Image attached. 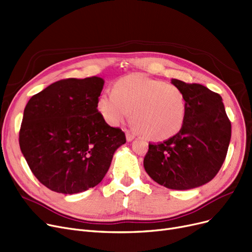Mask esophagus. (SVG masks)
Here are the masks:
<instances>
[{
	"mask_svg": "<svg viewBox=\"0 0 252 252\" xmlns=\"http://www.w3.org/2000/svg\"><path fill=\"white\" fill-rule=\"evenodd\" d=\"M126 138L127 142H130V141H133L135 139V136L133 134H130L129 132H126Z\"/></svg>",
	"mask_w": 252,
	"mask_h": 252,
	"instance_id": "1",
	"label": "esophagus"
}]
</instances>
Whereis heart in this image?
Segmentation results:
<instances>
[{"instance_id":"b5f03b06","label":"heart","mask_w":252,"mask_h":252,"mask_svg":"<svg viewBox=\"0 0 252 252\" xmlns=\"http://www.w3.org/2000/svg\"><path fill=\"white\" fill-rule=\"evenodd\" d=\"M96 107L112 126L125 123L133 111L135 129L158 141L178 134L187 114V102L180 89L143 74L118 79L113 90L100 94Z\"/></svg>"}]
</instances>
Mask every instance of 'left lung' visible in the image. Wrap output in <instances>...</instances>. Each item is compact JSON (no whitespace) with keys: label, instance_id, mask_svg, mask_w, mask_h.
I'll return each mask as SVG.
<instances>
[{"label":"left lung","instance_id":"left-lung-1","mask_svg":"<svg viewBox=\"0 0 252 252\" xmlns=\"http://www.w3.org/2000/svg\"><path fill=\"white\" fill-rule=\"evenodd\" d=\"M184 94L187 114L180 132L149 144L144 168L152 180L167 189L187 190L211 181L221 168L232 127L222 97L196 83L172 79Z\"/></svg>","mask_w":252,"mask_h":252}]
</instances>
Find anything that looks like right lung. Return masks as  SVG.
<instances>
[{
  "instance_id": "obj_1",
  "label": "right lung",
  "mask_w": 252,
  "mask_h": 252,
  "mask_svg": "<svg viewBox=\"0 0 252 252\" xmlns=\"http://www.w3.org/2000/svg\"><path fill=\"white\" fill-rule=\"evenodd\" d=\"M104 79L92 76L54 82L28 102L20 150L36 178L53 191L74 194L94 188L110 168L125 133L96 109Z\"/></svg>"
}]
</instances>
